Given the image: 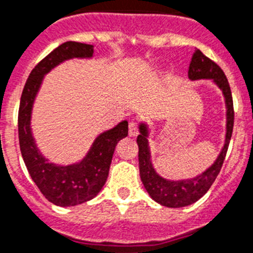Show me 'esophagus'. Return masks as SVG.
I'll use <instances>...</instances> for the list:
<instances>
[{"instance_id": "obj_1", "label": "esophagus", "mask_w": 253, "mask_h": 253, "mask_svg": "<svg viewBox=\"0 0 253 253\" xmlns=\"http://www.w3.org/2000/svg\"><path fill=\"white\" fill-rule=\"evenodd\" d=\"M128 133H129V136H131V137H135V136L138 135L137 122H136V121H131V122H129Z\"/></svg>"}]
</instances>
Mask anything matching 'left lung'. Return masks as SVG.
I'll return each instance as SVG.
<instances>
[{
    "mask_svg": "<svg viewBox=\"0 0 253 253\" xmlns=\"http://www.w3.org/2000/svg\"><path fill=\"white\" fill-rule=\"evenodd\" d=\"M188 77L192 81L198 79H213L215 84L222 90L227 106V133L224 146L220 151L219 156L214 164L208 168L204 172L198 176L186 179V180L171 181L161 177L155 171L151 164V155H150L149 142H147V127L146 125H140V135L137 136L138 145V166H140V176L143 186L150 194V197L158 202L159 204L169 208H181V207L190 206L203 197L211 184L214 183L215 177L222 169L223 161L226 158L228 150L229 141L232 137L234 122L233 99L229 83L227 81L226 74L223 73L220 67L214 61L207 58L200 50H195L192 56V61L189 65Z\"/></svg>",
    "mask_w": 253,
    "mask_h": 253,
    "instance_id": "8db88e82",
    "label": "left lung"
}]
</instances>
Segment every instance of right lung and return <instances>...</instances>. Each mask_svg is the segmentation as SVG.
I'll return each mask as SVG.
<instances>
[{
	"mask_svg": "<svg viewBox=\"0 0 253 253\" xmlns=\"http://www.w3.org/2000/svg\"><path fill=\"white\" fill-rule=\"evenodd\" d=\"M93 45L67 42L45 56L25 83L19 108V141L22 159L34 183L49 202L59 207L78 206L93 199L106 184L116 145L128 133V122L122 121L95 138L87 156L78 164L59 166L40 154L31 133L34 99L46 73L72 58H90Z\"/></svg>",
	"mask_w": 253,
	"mask_h": 253,
	"instance_id": "1",
	"label": "right lung"
}]
</instances>
